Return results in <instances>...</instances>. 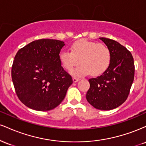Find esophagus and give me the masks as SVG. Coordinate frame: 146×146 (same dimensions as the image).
<instances>
[{"mask_svg":"<svg viewBox=\"0 0 146 146\" xmlns=\"http://www.w3.org/2000/svg\"><path fill=\"white\" fill-rule=\"evenodd\" d=\"M79 80H80V78H75V77H74V78H73V82H78Z\"/></svg>","mask_w":146,"mask_h":146,"instance_id":"esophagus-1","label":"esophagus"}]
</instances>
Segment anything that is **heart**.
<instances>
[{
	"mask_svg": "<svg viewBox=\"0 0 146 146\" xmlns=\"http://www.w3.org/2000/svg\"><path fill=\"white\" fill-rule=\"evenodd\" d=\"M60 61L62 66L68 71L79 62L82 64L70 72L73 76H82L89 73L93 76H98L109 66L111 53L106 45L80 40L72 44L71 51H63L60 53Z\"/></svg>",
	"mask_w": 146,
	"mask_h": 146,
	"instance_id": "heart-1",
	"label": "heart"
}]
</instances>
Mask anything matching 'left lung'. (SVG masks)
Here are the masks:
<instances>
[{
	"label": "left lung",
	"instance_id": "left-lung-1",
	"mask_svg": "<svg viewBox=\"0 0 146 146\" xmlns=\"http://www.w3.org/2000/svg\"><path fill=\"white\" fill-rule=\"evenodd\" d=\"M109 48L111 61L106 71L88 80L90 88L86 100L98 110L116 108L126 100L134 80L135 64L132 56L125 46L113 40L100 38Z\"/></svg>",
	"mask_w": 146,
	"mask_h": 146
}]
</instances>
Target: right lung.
Here are the masks:
<instances>
[{
    "instance_id": "obj_1",
    "label": "right lung",
    "mask_w": 146,
    "mask_h": 146,
    "mask_svg": "<svg viewBox=\"0 0 146 146\" xmlns=\"http://www.w3.org/2000/svg\"><path fill=\"white\" fill-rule=\"evenodd\" d=\"M63 41L40 39L21 48L14 58L11 78L19 100L31 109L46 111L63 101L73 84L60 61Z\"/></svg>"
}]
</instances>
